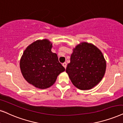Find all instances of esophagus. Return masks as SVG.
Listing matches in <instances>:
<instances>
[{
	"label": "esophagus",
	"mask_w": 123,
	"mask_h": 123,
	"mask_svg": "<svg viewBox=\"0 0 123 123\" xmlns=\"http://www.w3.org/2000/svg\"><path fill=\"white\" fill-rule=\"evenodd\" d=\"M62 65H63V67H64L65 68H66V67H67V63H65V62H64V63L62 64Z\"/></svg>",
	"instance_id": "34e87169"
}]
</instances>
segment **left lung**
<instances>
[{"label": "left lung", "instance_id": "left-lung-1", "mask_svg": "<svg viewBox=\"0 0 123 123\" xmlns=\"http://www.w3.org/2000/svg\"><path fill=\"white\" fill-rule=\"evenodd\" d=\"M106 63L101 51L92 44L84 42L73 49L66 72L72 82L81 90H88L101 81Z\"/></svg>", "mask_w": 123, "mask_h": 123}]
</instances>
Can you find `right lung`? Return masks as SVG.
Returning <instances> with one entry per match:
<instances>
[{
	"label": "right lung",
	"instance_id": "1",
	"mask_svg": "<svg viewBox=\"0 0 123 123\" xmlns=\"http://www.w3.org/2000/svg\"><path fill=\"white\" fill-rule=\"evenodd\" d=\"M51 48L52 43L47 39L37 41L26 48L20 60L24 79L38 88L50 87L59 74L65 71Z\"/></svg>",
	"mask_w": 123,
	"mask_h": 123
}]
</instances>
